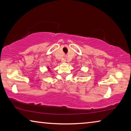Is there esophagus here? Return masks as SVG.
Masks as SVG:
<instances>
[{
  "label": "esophagus",
  "mask_w": 131,
  "mask_h": 131,
  "mask_svg": "<svg viewBox=\"0 0 131 131\" xmlns=\"http://www.w3.org/2000/svg\"><path fill=\"white\" fill-rule=\"evenodd\" d=\"M64 58H65V59H67V58H68V56H67V55H65V56H64Z\"/></svg>",
  "instance_id": "esophagus-1"
}]
</instances>
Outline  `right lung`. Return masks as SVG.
<instances>
[{
    "mask_svg": "<svg viewBox=\"0 0 131 131\" xmlns=\"http://www.w3.org/2000/svg\"><path fill=\"white\" fill-rule=\"evenodd\" d=\"M47 69H48V70H50V68H49V67H48V68H47Z\"/></svg>",
    "mask_w": 131,
    "mask_h": 131,
    "instance_id": "1",
    "label": "right lung"
}]
</instances>
